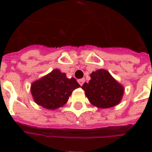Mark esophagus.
Returning <instances> with one entry per match:
<instances>
[{
	"instance_id": "esophagus-1",
	"label": "esophagus",
	"mask_w": 152,
	"mask_h": 152,
	"mask_svg": "<svg viewBox=\"0 0 152 152\" xmlns=\"http://www.w3.org/2000/svg\"><path fill=\"white\" fill-rule=\"evenodd\" d=\"M84 82H85V79H80L78 80V83L80 84V86H82L83 84H84Z\"/></svg>"
}]
</instances>
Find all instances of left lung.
I'll list each match as a JSON object with an SVG mask.
<instances>
[{"label":"left lung","mask_w":152,"mask_h":152,"mask_svg":"<svg viewBox=\"0 0 152 152\" xmlns=\"http://www.w3.org/2000/svg\"><path fill=\"white\" fill-rule=\"evenodd\" d=\"M89 82L84 83L82 89L92 105L99 108H109L121 102L124 92V86L109 73L99 69L90 74Z\"/></svg>","instance_id":"8db88e82"}]
</instances>
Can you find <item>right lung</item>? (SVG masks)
<instances>
[{
    "label": "right lung",
    "mask_w": 152,
    "mask_h": 152,
    "mask_svg": "<svg viewBox=\"0 0 152 152\" xmlns=\"http://www.w3.org/2000/svg\"><path fill=\"white\" fill-rule=\"evenodd\" d=\"M80 87L75 78H67L58 69L36 80L31 85L34 102L44 108L55 110L65 105L74 89Z\"/></svg>",
    "instance_id": "add662e5"
}]
</instances>
